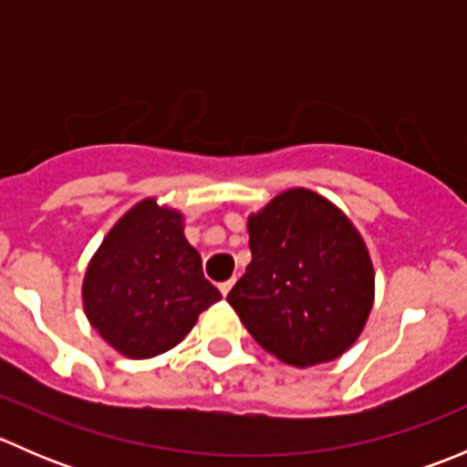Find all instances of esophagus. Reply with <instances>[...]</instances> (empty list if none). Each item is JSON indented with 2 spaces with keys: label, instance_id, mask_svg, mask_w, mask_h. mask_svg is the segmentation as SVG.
<instances>
[{
  "label": "esophagus",
  "instance_id": "34e87169",
  "mask_svg": "<svg viewBox=\"0 0 467 467\" xmlns=\"http://www.w3.org/2000/svg\"><path fill=\"white\" fill-rule=\"evenodd\" d=\"M233 285H234V280H225V282H221L219 285V291H221V296H228L230 294V289H233Z\"/></svg>",
  "mask_w": 467,
  "mask_h": 467
}]
</instances>
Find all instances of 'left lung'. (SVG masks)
Returning a JSON list of instances; mask_svg holds the SVG:
<instances>
[{
    "label": "left lung",
    "mask_w": 467,
    "mask_h": 467,
    "mask_svg": "<svg viewBox=\"0 0 467 467\" xmlns=\"http://www.w3.org/2000/svg\"><path fill=\"white\" fill-rule=\"evenodd\" d=\"M253 260L228 303L266 352L307 368L359 338L375 268L359 230L332 201L294 187L248 216Z\"/></svg>",
    "instance_id": "left-lung-1"
}]
</instances>
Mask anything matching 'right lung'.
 <instances>
[{"instance_id":"1","label":"right lung","mask_w":467,"mask_h":467,"mask_svg":"<svg viewBox=\"0 0 467 467\" xmlns=\"http://www.w3.org/2000/svg\"><path fill=\"white\" fill-rule=\"evenodd\" d=\"M182 214L155 199L130 207L88 264L83 309L89 325L130 359L182 341L221 294L185 239Z\"/></svg>"}]
</instances>
